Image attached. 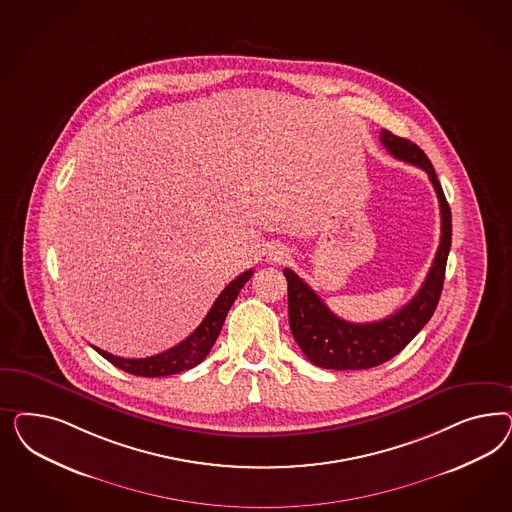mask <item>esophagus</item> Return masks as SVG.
Masks as SVG:
<instances>
[{
	"label": "esophagus",
	"mask_w": 512,
	"mask_h": 512,
	"mask_svg": "<svg viewBox=\"0 0 512 512\" xmlns=\"http://www.w3.org/2000/svg\"><path fill=\"white\" fill-rule=\"evenodd\" d=\"M268 259L272 261V263H283V261H287L289 259V251L285 248H272L270 249V253H268Z\"/></svg>",
	"instance_id": "obj_1"
}]
</instances>
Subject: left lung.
I'll use <instances>...</instances> for the list:
<instances>
[{"mask_svg": "<svg viewBox=\"0 0 512 512\" xmlns=\"http://www.w3.org/2000/svg\"><path fill=\"white\" fill-rule=\"evenodd\" d=\"M379 139L388 154L405 163L417 165L428 174L439 199L441 242L419 293L402 310L375 323L343 321L328 310L325 302L308 283H304V279L298 278L289 268L283 270L289 291L291 332L308 360L326 370H368L396 357L419 334L422 326L430 321L443 291L452 238V216L443 187L437 180L428 155L415 142L396 137L387 129L381 131Z\"/></svg>", "mask_w": 512, "mask_h": 512, "instance_id": "obj_1", "label": "left lung"}]
</instances>
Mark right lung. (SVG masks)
<instances>
[{"label":"right lung","mask_w":512,"mask_h":512,"mask_svg":"<svg viewBox=\"0 0 512 512\" xmlns=\"http://www.w3.org/2000/svg\"><path fill=\"white\" fill-rule=\"evenodd\" d=\"M253 270H246L244 274H240L238 278L233 279L223 291L217 296L214 306L208 311V315L202 319L201 325L193 330V334H189L186 340L180 341L178 345L171 347L165 353H159L154 357L146 358H122L114 357L107 351L93 347L99 355L107 358L110 364H114L116 368L131 373V375H139V377H165L172 373L186 372L195 368L197 364H201L206 355L210 353L212 345L216 343L217 336L221 332V326L225 323L227 311L231 310V306L236 300V296L240 293V289L244 287V283L251 278Z\"/></svg>","instance_id":"1"}]
</instances>
